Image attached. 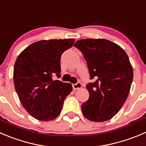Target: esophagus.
Segmentation results:
<instances>
[{
	"label": "esophagus",
	"mask_w": 146,
	"mask_h": 146,
	"mask_svg": "<svg viewBox=\"0 0 146 146\" xmlns=\"http://www.w3.org/2000/svg\"><path fill=\"white\" fill-rule=\"evenodd\" d=\"M82 87V84L80 82H77V83H76V84H72V87H73V89H74V90L81 89Z\"/></svg>",
	"instance_id": "obj_1"
}]
</instances>
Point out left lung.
I'll list each match as a JSON object with an SVG mask.
<instances>
[{
    "mask_svg": "<svg viewBox=\"0 0 146 146\" xmlns=\"http://www.w3.org/2000/svg\"><path fill=\"white\" fill-rule=\"evenodd\" d=\"M74 46L84 55L90 78L96 80L87 85L90 97L82 112L91 121L110 120L130 92L133 70L128 56L120 46L103 38L79 40Z\"/></svg>",
    "mask_w": 146,
    "mask_h": 146,
    "instance_id": "left-lung-1",
    "label": "left lung"
}]
</instances>
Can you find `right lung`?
Segmentation results:
<instances>
[{
  "label": "right lung",
  "instance_id": "1",
  "mask_svg": "<svg viewBox=\"0 0 146 146\" xmlns=\"http://www.w3.org/2000/svg\"><path fill=\"white\" fill-rule=\"evenodd\" d=\"M74 39L36 41L26 47L16 59L13 81L21 105L38 120L49 121L59 115L64 100L72 91L70 83L54 80L60 77V59Z\"/></svg>",
  "mask_w": 146,
  "mask_h": 146
}]
</instances>
